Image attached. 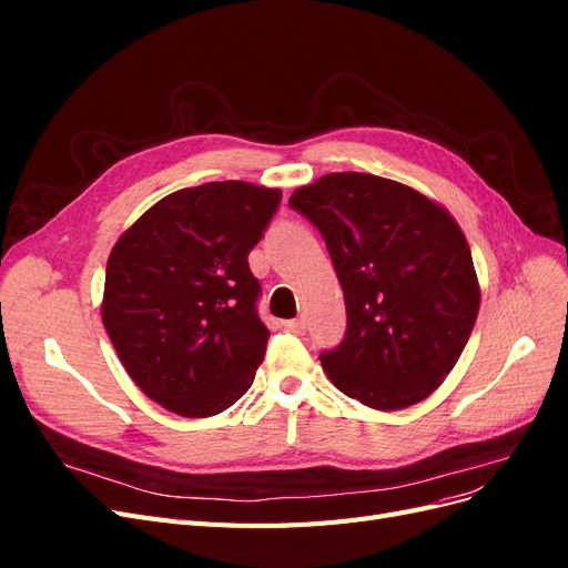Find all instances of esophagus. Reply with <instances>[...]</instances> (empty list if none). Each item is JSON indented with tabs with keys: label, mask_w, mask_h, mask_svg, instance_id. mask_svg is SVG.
Returning <instances> with one entry per match:
<instances>
[{
	"label": "esophagus",
	"mask_w": 568,
	"mask_h": 568,
	"mask_svg": "<svg viewBox=\"0 0 568 568\" xmlns=\"http://www.w3.org/2000/svg\"><path fill=\"white\" fill-rule=\"evenodd\" d=\"M286 329H288L291 334H296V336H303V334H305V320H303V317H296V320H288V322H286Z\"/></svg>",
	"instance_id": "1"
}]
</instances>
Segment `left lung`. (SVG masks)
<instances>
[{
  "mask_svg": "<svg viewBox=\"0 0 568 568\" xmlns=\"http://www.w3.org/2000/svg\"><path fill=\"white\" fill-rule=\"evenodd\" d=\"M288 205L320 230L346 301V336L320 355L332 384L386 412L428 398L457 365L480 305L455 217L369 173L324 175Z\"/></svg>",
  "mask_w": 568,
  "mask_h": 568,
  "instance_id": "8db88e82",
  "label": "left lung"
}]
</instances>
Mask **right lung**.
Listing matches in <instances>:
<instances>
[{
	"label": "right lung",
	"instance_id": "right-lung-1",
	"mask_svg": "<svg viewBox=\"0 0 568 568\" xmlns=\"http://www.w3.org/2000/svg\"><path fill=\"white\" fill-rule=\"evenodd\" d=\"M280 189L205 182L153 203L118 239L101 320L120 363L153 403L213 417L251 388L270 332L248 253Z\"/></svg>",
	"mask_w": 568,
	"mask_h": 568
}]
</instances>
